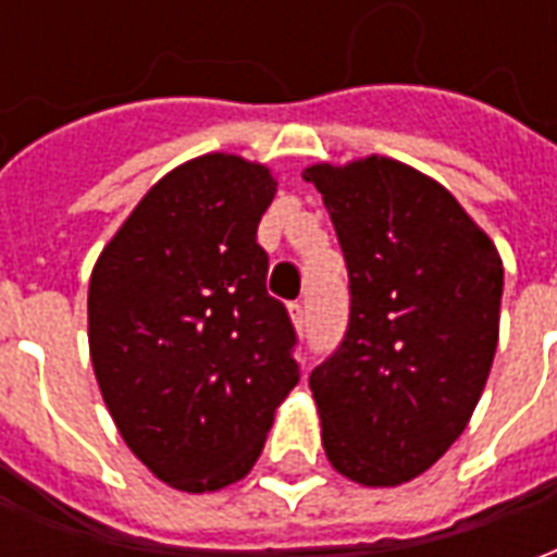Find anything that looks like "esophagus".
<instances>
[{"instance_id":"34e87169","label":"esophagus","mask_w":557,"mask_h":557,"mask_svg":"<svg viewBox=\"0 0 557 557\" xmlns=\"http://www.w3.org/2000/svg\"><path fill=\"white\" fill-rule=\"evenodd\" d=\"M289 313H292V322H295V327L307 325V304H304V301H292L289 304Z\"/></svg>"}]
</instances>
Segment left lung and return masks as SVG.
I'll return each mask as SVG.
<instances>
[{"label":"left lung","mask_w":557,"mask_h":557,"mask_svg":"<svg viewBox=\"0 0 557 557\" xmlns=\"http://www.w3.org/2000/svg\"><path fill=\"white\" fill-rule=\"evenodd\" d=\"M349 268V325L310 373L331 466L418 478L462 435L498 346L504 268L462 206L399 160L310 166Z\"/></svg>","instance_id":"8db88e82"}]
</instances>
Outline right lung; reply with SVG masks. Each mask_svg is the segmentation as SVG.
Returning a JSON list of instances; mask_svg holds the SVG:
<instances>
[{"label": "right lung", "instance_id": "obj_1", "mask_svg": "<svg viewBox=\"0 0 557 557\" xmlns=\"http://www.w3.org/2000/svg\"><path fill=\"white\" fill-rule=\"evenodd\" d=\"M274 190L259 163L190 160L143 196L91 271L103 403L127 447L175 490L242 480L301 379L298 334L268 295L256 242Z\"/></svg>", "mask_w": 557, "mask_h": 557}]
</instances>
